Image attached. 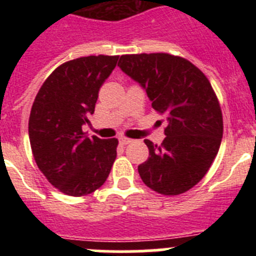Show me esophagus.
Masks as SVG:
<instances>
[{
  "label": "esophagus",
  "instance_id": "1",
  "mask_svg": "<svg viewBox=\"0 0 256 256\" xmlns=\"http://www.w3.org/2000/svg\"><path fill=\"white\" fill-rule=\"evenodd\" d=\"M119 142H120L122 146H126V144H130V142H132V140L126 138V137H120V138H119Z\"/></svg>",
  "mask_w": 256,
  "mask_h": 256
}]
</instances>
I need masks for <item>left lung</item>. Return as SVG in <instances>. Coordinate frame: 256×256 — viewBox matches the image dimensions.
Listing matches in <instances>:
<instances>
[{"label":"left lung","instance_id":"8db88e82","mask_svg":"<svg viewBox=\"0 0 256 256\" xmlns=\"http://www.w3.org/2000/svg\"><path fill=\"white\" fill-rule=\"evenodd\" d=\"M118 66L146 90L155 112L166 119L160 146L144 140L148 159L141 180L165 196L198 184L212 166L223 137V116L209 79L186 58L170 54L120 56Z\"/></svg>","mask_w":256,"mask_h":256}]
</instances>
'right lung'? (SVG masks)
Listing matches in <instances>:
<instances>
[{
    "label": "right lung",
    "mask_w": 256,
    "mask_h": 256,
    "mask_svg": "<svg viewBox=\"0 0 256 256\" xmlns=\"http://www.w3.org/2000/svg\"><path fill=\"white\" fill-rule=\"evenodd\" d=\"M119 56H87L56 68L40 88L29 116V141L38 168L52 186L86 196L105 183L116 158L118 140L86 137L98 91Z\"/></svg>",
    "instance_id": "right-lung-1"
}]
</instances>
